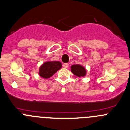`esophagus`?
I'll return each instance as SVG.
<instances>
[{
	"instance_id": "obj_1",
	"label": "esophagus",
	"mask_w": 130,
	"mask_h": 130,
	"mask_svg": "<svg viewBox=\"0 0 130 130\" xmlns=\"http://www.w3.org/2000/svg\"><path fill=\"white\" fill-rule=\"evenodd\" d=\"M63 66L64 68H67L68 67H69V64H68V63H63Z\"/></svg>"
}]
</instances>
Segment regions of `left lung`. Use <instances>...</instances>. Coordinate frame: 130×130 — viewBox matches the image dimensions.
<instances>
[{
  "mask_svg": "<svg viewBox=\"0 0 130 130\" xmlns=\"http://www.w3.org/2000/svg\"><path fill=\"white\" fill-rule=\"evenodd\" d=\"M71 71L77 77H84L86 74V69L80 65H74L71 66Z\"/></svg>",
  "mask_w": 130,
  "mask_h": 130,
  "instance_id": "1",
  "label": "left lung"
}]
</instances>
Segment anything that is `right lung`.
<instances>
[{
	"label": "right lung",
	"mask_w": 130,
	"mask_h": 130,
	"mask_svg": "<svg viewBox=\"0 0 130 130\" xmlns=\"http://www.w3.org/2000/svg\"><path fill=\"white\" fill-rule=\"evenodd\" d=\"M62 67L60 61H48L41 65L39 69V75L42 77L47 79L55 74Z\"/></svg>",
	"instance_id": "right-lung-1"
}]
</instances>
